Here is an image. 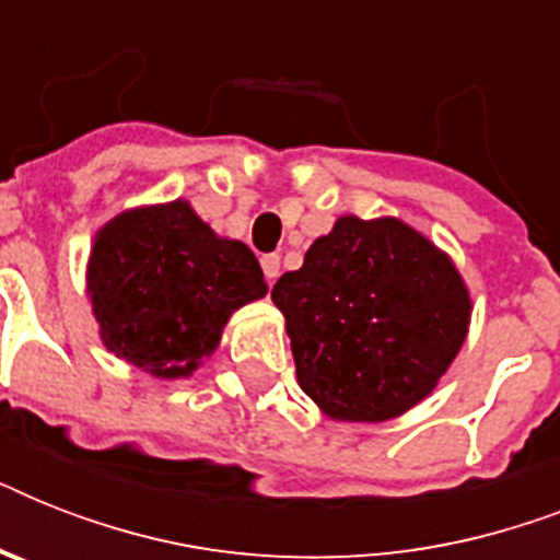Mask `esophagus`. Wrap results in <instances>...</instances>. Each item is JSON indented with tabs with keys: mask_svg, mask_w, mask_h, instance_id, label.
Segmentation results:
<instances>
[{
	"mask_svg": "<svg viewBox=\"0 0 560 560\" xmlns=\"http://www.w3.org/2000/svg\"><path fill=\"white\" fill-rule=\"evenodd\" d=\"M261 270H264V276H267V281H276L279 279V270H281V258L276 253H270V255H261Z\"/></svg>",
	"mask_w": 560,
	"mask_h": 560,
	"instance_id": "1",
	"label": "esophagus"
}]
</instances>
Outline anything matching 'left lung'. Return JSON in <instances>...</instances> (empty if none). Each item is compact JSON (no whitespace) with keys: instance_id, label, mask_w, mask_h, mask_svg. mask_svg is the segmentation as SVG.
Wrapping results in <instances>:
<instances>
[{"instance_id":"left-lung-1","label":"left lung","mask_w":560,"mask_h":560,"mask_svg":"<svg viewBox=\"0 0 560 560\" xmlns=\"http://www.w3.org/2000/svg\"><path fill=\"white\" fill-rule=\"evenodd\" d=\"M299 386L337 421H389L435 389L468 337L447 255L395 218L346 214L272 284Z\"/></svg>"}]
</instances>
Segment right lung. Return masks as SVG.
<instances>
[{
	"label": "right lung",
	"instance_id": "add662e5",
	"mask_svg": "<svg viewBox=\"0 0 560 560\" xmlns=\"http://www.w3.org/2000/svg\"><path fill=\"white\" fill-rule=\"evenodd\" d=\"M101 342L153 377H188L237 307L267 293L253 249L211 232L186 200L121 211L86 267Z\"/></svg>",
	"mask_w": 560,
	"mask_h": 560
}]
</instances>
